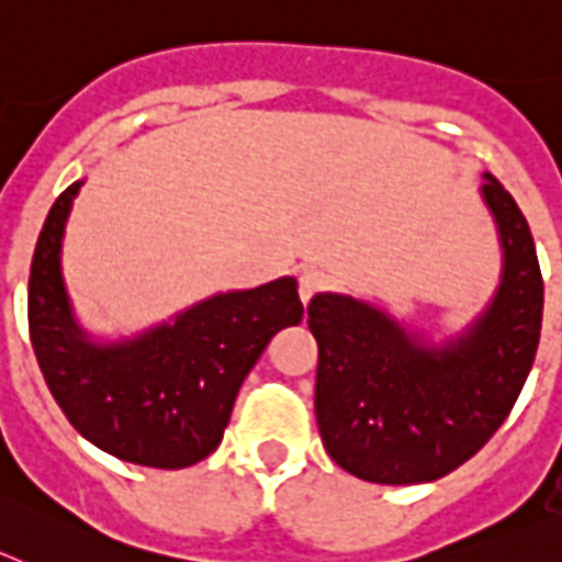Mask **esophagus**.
<instances>
[{"mask_svg": "<svg viewBox=\"0 0 562 562\" xmlns=\"http://www.w3.org/2000/svg\"><path fill=\"white\" fill-rule=\"evenodd\" d=\"M328 285V274L319 271V268H302L300 271V300L311 302L316 294H319L322 288Z\"/></svg>", "mask_w": 562, "mask_h": 562, "instance_id": "1", "label": "esophagus"}]
</instances>
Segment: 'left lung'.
Listing matches in <instances>:
<instances>
[{
  "instance_id": "left-lung-1",
  "label": "left lung",
  "mask_w": 562,
  "mask_h": 562,
  "mask_svg": "<svg viewBox=\"0 0 562 562\" xmlns=\"http://www.w3.org/2000/svg\"><path fill=\"white\" fill-rule=\"evenodd\" d=\"M484 198L504 243V282L463 339L427 348L350 296L319 294L316 422L328 456L373 484H424L470 461L506 422L526 384L543 322V274L529 223L501 180Z\"/></svg>"
}]
</instances>
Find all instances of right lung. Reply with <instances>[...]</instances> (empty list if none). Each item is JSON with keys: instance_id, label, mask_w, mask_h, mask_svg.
<instances>
[{"instance_id": "obj_1", "label": "right lung", "mask_w": 562, "mask_h": 562, "mask_svg": "<svg viewBox=\"0 0 562 562\" xmlns=\"http://www.w3.org/2000/svg\"><path fill=\"white\" fill-rule=\"evenodd\" d=\"M81 183L58 194L36 240L27 330L36 362L67 422L121 461L180 470L217 450L234 398L271 336L300 325L291 277L200 302L175 325L95 348L72 325L58 274L67 212Z\"/></svg>"}]
</instances>
